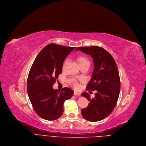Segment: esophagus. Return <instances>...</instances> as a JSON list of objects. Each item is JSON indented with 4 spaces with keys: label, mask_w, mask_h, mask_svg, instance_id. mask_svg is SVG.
Returning a JSON list of instances; mask_svg holds the SVG:
<instances>
[{
    "label": "esophagus",
    "mask_w": 146,
    "mask_h": 146,
    "mask_svg": "<svg viewBox=\"0 0 146 146\" xmlns=\"http://www.w3.org/2000/svg\"><path fill=\"white\" fill-rule=\"evenodd\" d=\"M74 96H77V97H80V94L78 93V92H76V91H74Z\"/></svg>",
    "instance_id": "1"
}]
</instances>
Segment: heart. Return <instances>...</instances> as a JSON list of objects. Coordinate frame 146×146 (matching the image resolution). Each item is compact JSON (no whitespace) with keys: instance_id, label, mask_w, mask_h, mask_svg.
<instances>
[{"instance_id":"obj_1","label":"heart","mask_w":146,"mask_h":146,"mask_svg":"<svg viewBox=\"0 0 146 146\" xmlns=\"http://www.w3.org/2000/svg\"><path fill=\"white\" fill-rule=\"evenodd\" d=\"M78 61H79V62L80 63V64H81L85 63H90L88 59L86 57H85V56H80V57H79V58H78ZM69 62V59L68 58L64 60V61L63 62V65H62L63 69H65V68H66V66L68 65ZM70 82H71L72 84L73 85V86L74 88H78L79 86H78L77 82H76V80H74V79H72V80H70Z\"/></svg>"}]
</instances>
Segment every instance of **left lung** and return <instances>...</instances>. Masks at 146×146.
<instances>
[{
  "label": "left lung",
  "instance_id": "8db88e82",
  "mask_svg": "<svg viewBox=\"0 0 146 146\" xmlns=\"http://www.w3.org/2000/svg\"><path fill=\"white\" fill-rule=\"evenodd\" d=\"M76 50L93 58L94 69L86 90H97L95 97L92 99L87 92L82 94L90 101L87 107L82 110V115L90 122L101 121L113 111L119 98L121 81L116 63L110 53L102 47H78Z\"/></svg>",
  "mask_w": 146,
  "mask_h": 146
}]
</instances>
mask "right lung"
<instances>
[{
    "mask_svg": "<svg viewBox=\"0 0 146 146\" xmlns=\"http://www.w3.org/2000/svg\"><path fill=\"white\" fill-rule=\"evenodd\" d=\"M76 47L50 44L36 56L27 78V92L36 114L47 121L59 118L63 112V103L73 95L68 87L61 91L53 89L58 76L62 73L63 62Z\"/></svg>",
    "mask_w": 146,
    "mask_h": 146,
    "instance_id": "add662e5",
    "label": "right lung"
}]
</instances>
